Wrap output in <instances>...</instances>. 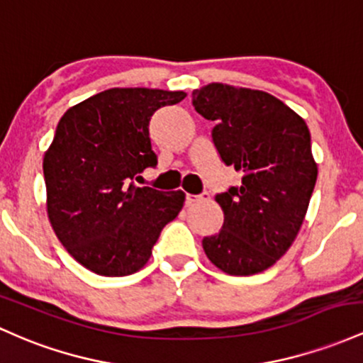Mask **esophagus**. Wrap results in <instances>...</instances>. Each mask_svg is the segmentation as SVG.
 Segmentation results:
<instances>
[{"mask_svg": "<svg viewBox=\"0 0 363 363\" xmlns=\"http://www.w3.org/2000/svg\"><path fill=\"white\" fill-rule=\"evenodd\" d=\"M209 199V194L203 192L201 195H192V194H186V206H194V203L201 202V201H207Z\"/></svg>", "mask_w": 363, "mask_h": 363, "instance_id": "obj_1", "label": "esophagus"}]
</instances>
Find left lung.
Listing matches in <instances>:
<instances>
[{"instance_id":"obj_1","label":"left lung","mask_w":363,"mask_h":363,"mask_svg":"<svg viewBox=\"0 0 363 363\" xmlns=\"http://www.w3.org/2000/svg\"><path fill=\"white\" fill-rule=\"evenodd\" d=\"M195 111L214 121L213 140L242 185L216 195L221 231L202 240L207 259L231 276L266 271L293 245L317 180L303 118L264 91L213 82L192 92Z\"/></svg>"}]
</instances>
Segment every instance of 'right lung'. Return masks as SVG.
I'll use <instances>...</instances> for the list:
<instances>
[{
  "label": "right lung",
  "mask_w": 363,
  "mask_h": 363,
  "mask_svg": "<svg viewBox=\"0 0 363 363\" xmlns=\"http://www.w3.org/2000/svg\"><path fill=\"white\" fill-rule=\"evenodd\" d=\"M183 91L108 89L61 116L44 154L46 211L61 245L89 271L108 278L147 264L161 230L185 202L132 180L157 164L149 138L156 109L185 99Z\"/></svg>",
  "instance_id": "obj_1"
}]
</instances>
